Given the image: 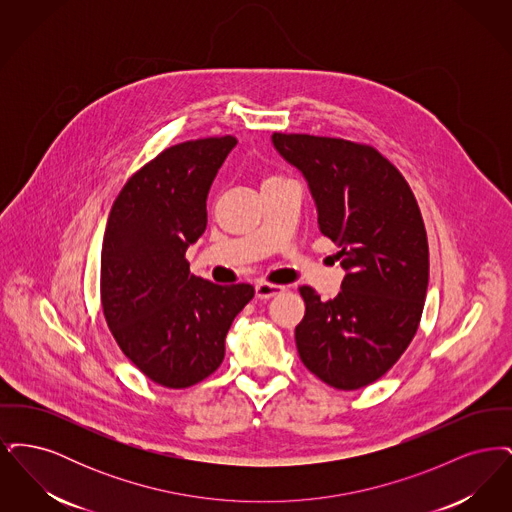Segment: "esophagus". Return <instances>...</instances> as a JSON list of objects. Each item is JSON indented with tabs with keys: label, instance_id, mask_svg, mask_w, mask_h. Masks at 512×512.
<instances>
[{
	"label": "esophagus",
	"instance_id": "obj_1",
	"mask_svg": "<svg viewBox=\"0 0 512 512\" xmlns=\"http://www.w3.org/2000/svg\"><path fill=\"white\" fill-rule=\"evenodd\" d=\"M284 290H286L284 286L268 284V282H259V284L255 286V293H257L259 299H270V297H274V295H278V293H282Z\"/></svg>",
	"mask_w": 512,
	"mask_h": 512
}]
</instances>
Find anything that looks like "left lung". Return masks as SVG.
<instances>
[{"label":"left lung","instance_id":"obj_1","mask_svg":"<svg viewBox=\"0 0 512 512\" xmlns=\"http://www.w3.org/2000/svg\"><path fill=\"white\" fill-rule=\"evenodd\" d=\"M276 151L303 172L318 228L340 247L341 292L320 301L301 286L305 317L297 353L336 390L382 378L413 341L428 290V238L414 194L372 146L309 134H272Z\"/></svg>","mask_w":512,"mask_h":512}]
</instances>
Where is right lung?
I'll list each match as a JSON object with an SVG mask.
<instances>
[{
    "label": "right lung",
    "instance_id": "1",
    "mask_svg": "<svg viewBox=\"0 0 512 512\" xmlns=\"http://www.w3.org/2000/svg\"><path fill=\"white\" fill-rule=\"evenodd\" d=\"M234 136L161 151L117 195L101 247V307L122 353L159 386L182 390L224 359L249 284L219 286L190 272L186 249L207 226V194Z\"/></svg>",
    "mask_w": 512,
    "mask_h": 512
}]
</instances>
